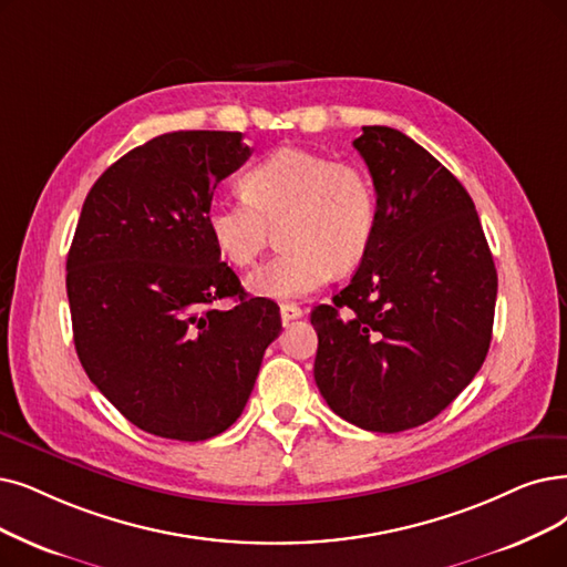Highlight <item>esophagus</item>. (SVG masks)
Wrapping results in <instances>:
<instances>
[{
	"instance_id": "obj_1",
	"label": "esophagus",
	"mask_w": 567,
	"mask_h": 567,
	"mask_svg": "<svg viewBox=\"0 0 567 567\" xmlns=\"http://www.w3.org/2000/svg\"><path fill=\"white\" fill-rule=\"evenodd\" d=\"M305 311L298 307V305H290V302H284L281 305V321L284 323H288V321H292V319H300Z\"/></svg>"
}]
</instances>
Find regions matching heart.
Wrapping results in <instances>:
<instances>
[{
  "instance_id": "obj_1",
  "label": "heart",
  "mask_w": 567,
  "mask_h": 567,
  "mask_svg": "<svg viewBox=\"0 0 567 567\" xmlns=\"http://www.w3.org/2000/svg\"><path fill=\"white\" fill-rule=\"evenodd\" d=\"M241 190L244 199H214L205 223L216 251L237 267H251L281 230L286 251L246 281L258 296L302 298L368 254L377 190L358 165L288 146L248 169Z\"/></svg>"
}]
</instances>
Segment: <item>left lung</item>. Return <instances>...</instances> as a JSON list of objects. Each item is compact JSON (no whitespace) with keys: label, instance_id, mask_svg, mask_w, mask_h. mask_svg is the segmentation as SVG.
Masks as SVG:
<instances>
[{"label":"left lung","instance_id":"left-lung-1","mask_svg":"<svg viewBox=\"0 0 567 567\" xmlns=\"http://www.w3.org/2000/svg\"><path fill=\"white\" fill-rule=\"evenodd\" d=\"M377 190V228L353 279L311 311L313 379L330 410L372 433L435 419L491 347L497 275L461 181L400 130L353 142Z\"/></svg>","mask_w":567,"mask_h":567}]
</instances>
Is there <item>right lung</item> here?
<instances>
[{"instance_id": "add662e5", "label": "right lung", "mask_w": 567, "mask_h": 567, "mask_svg": "<svg viewBox=\"0 0 567 567\" xmlns=\"http://www.w3.org/2000/svg\"><path fill=\"white\" fill-rule=\"evenodd\" d=\"M251 148L241 132L161 134L90 188L66 256L74 347L100 393L151 435L202 442L244 412L277 302L248 298L205 214ZM235 297L228 312L213 302Z\"/></svg>"}]
</instances>
